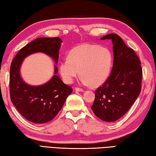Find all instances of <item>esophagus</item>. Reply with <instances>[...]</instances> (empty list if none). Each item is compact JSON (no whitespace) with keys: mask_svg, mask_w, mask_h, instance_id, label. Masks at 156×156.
Here are the masks:
<instances>
[{"mask_svg":"<svg viewBox=\"0 0 156 156\" xmlns=\"http://www.w3.org/2000/svg\"><path fill=\"white\" fill-rule=\"evenodd\" d=\"M75 91H79V92H82V91H84L83 90V89H81V88H79V87H75Z\"/></svg>","mask_w":156,"mask_h":156,"instance_id":"1","label":"esophagus"}]
</instances>
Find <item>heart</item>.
Masks as SVG:
<instances>
[{
  "label": "heart",
  "instance_id": "obj_1",
  "mask_svg": "<svg viewBox=\"0 0 156 156\" xmlns=\"http://www.w3.org/2000/svg\"><path fill=\"white\" fill-rule=\"evenodd\" d=\"M112 59L108 48L84 44L74 48L60 62V73L65 83H71L81 73L83 84L98 86L110 76Z\"/></svg>",
  "mask_w": 156,
  "mask_h": 156
}]
</instances>
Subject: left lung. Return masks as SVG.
I'll return each mask as SVG.
<instances>
[{
  "label": "left lung",
  "mask_w": 156,
  "mask_h": 156,
  "mask_svg": "<svg viewBox=\"0 0 156 156\" xmlns=\"http://www.w3.org/2000/svg\"><path fill=\"white\" fill-rule=\"evenodd\" d=\"M111 40L113 44V66L106 82L98 87L91 107L100 119L114 122L125 115L138 98L141 90V61L134 50L127 47L116 34L100 40Z\"/></svg>",
  "instance_id": "left-lung-1"
}]
</instances>
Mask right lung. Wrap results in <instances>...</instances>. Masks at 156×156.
Returning a JSON list of instances; mask_svg holds the SVG:
<instances>
[{"label": "right lung", "instance_id": "obj_1", "mask_svg": "<svg viewBox=\"0 0 156 156\" xmlns=\"http://www.w3.org/2000/svg\"><path fill=\"white\" fill-rule=\"evenodd\" d=\"M62 42L58 37L37 38L22 48L11 62L9 77L11 101L18 112L31 122L43 124L52 120L61 110L73 90L56 75V65L52 77L44 84L27 83L20 73L22 62L32 54L42 52L51 57L57 65Z\"/></svg>", "mask_w": 156, "mask_h": 156}]
</instances>
